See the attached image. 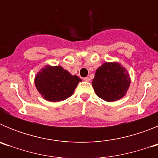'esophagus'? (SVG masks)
Returning a JSON list of instances; mask_svg holds the SVG:
<instances>
[{
    "mask_svg": "<svg viewBox=\"0 0 158 158\" xmlns=\"http://www.w3.org/2000/svg\"><path fill=\"white\" fill-rule=\"evenodd\" d=\"M83 81H90V78L89 77H84L83 78Z\"/></svg>",
    "mask_w": 158,
    "mask_h": 158,
    "instance_id": "1",
    "label": "esophagus"
}]
</instances>
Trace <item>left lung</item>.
Masks as SVG:
<instances>
[{"mask_svg":"<svg viewBox=\"0 0 158 158\" xmlns=\"http://www.w3.org/2000/svg\"><path fill=\"white\" fill-rule=\"evenodd\" d=\"M129 73L117 62H105L96 69L93 80L95 93L107 102L121 99L129 89Z\"/></svg>","mask_w":158,"mask_h":158,"instance_id":"obj_1","label":"left lung"}]
</instances>
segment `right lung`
Returning <instances> with one entry per match:
<instances>
[{
	"label": "right lung",
	"instance_id": "right-lung-1",
	"mask_svg": "<svg viewBox=\"0 0 158 158\" xmlns=\"http://www.w3.org/2000/svg\"><path fill=\"white\" fill-rule=\"evenodd\" d=\"M81 79L73 76L62 66L46 65L35 79L36 89L45 100L57 102L69 98Z\"/></svg>",
	"mask_w": 158,
	"mask_h": 158
}]
</instances>
